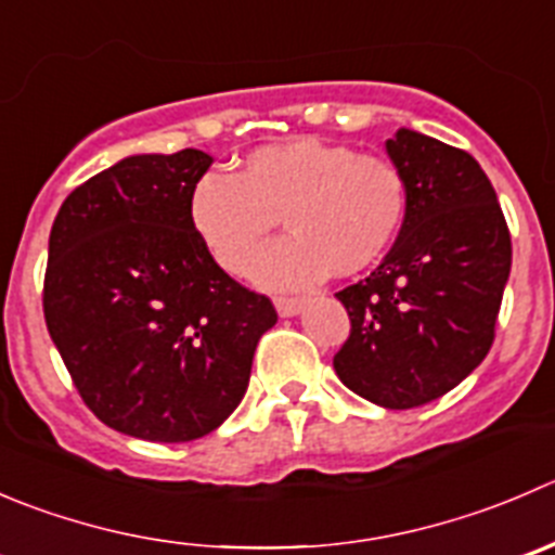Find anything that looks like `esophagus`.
Returning a JSON list of instances; mask_svg holds the SVG:
<instances>
[{
	"label": "esophagus",
	"instance_id": "1",
	"mask_svg": "<svg viewBox=\"0 0 555 555\" xmlns=\"http://www.w3.org/2000/svg\"><path fill=\"white\" fill-rule=\"evenodd\" d=\"M273 304H276V311L282 317H295L300 309H304V298H287V295H276Z\"/></svg>",
	"mask_w": 555,
	"mask_h": 555
}]
</instances>
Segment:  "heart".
Listing matches in <instances>:
<instances>
[{
    "mask_svg": "<svg viewBox=\"0 0 555 555\" xmlns=\"http://www.w3.org/2000/svg\"><path fill=\"white\" fill-rule=\"evenodd\" d=\"M406 211V176L392 159L320 138L257 149L238 173L203 176L190 197L197 238L233 276L249 273L282 217L289 235L257 266L271 287L365 271L396 244Z\"/></svg>",
    "mask_w": 555,
    "mask_h": 555,
    "instance_id": "b5f03b06",
    "label": "heart"
}]
</instances>
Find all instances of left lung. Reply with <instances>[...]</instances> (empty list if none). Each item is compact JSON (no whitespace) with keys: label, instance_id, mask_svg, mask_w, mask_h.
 <instances>
[{"label":"left lung","instance_id":"left-lung-1","mask_svg":"<svg viewBox=\"0 0 555 555\" xmlns=\"http://www.w3.org/2000/svg\"><path fill=\"white\" fill-rule=\"evenodd\" d=\"M387 154L406 176V222L376 271L336 293L352 327L333 369L365 401L412 409L453 390L491 349L513 241L464 149L398 129Z\"/></svg>","mask_w":555,"mask_h":555}]
</instances>
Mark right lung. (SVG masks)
<instances>
[{
  "label": "right lung",
  "mask_w": 555,
  "mask_h": 555,
  "mask_svg": "<svg viewBox=\"0 0 555 555\" xmlns=\"http://www.w3.org/2000/svg\"><path fill=\"white\" fill-rule=\"evenodd\" d=\"M211 165L138 154L75 186L53 219L46 325L86 406L113 431L192 442L244 398L271 298L222 271L190 222Z\"/></svg>",
  "instance_id": "add662e5"
}]
</instances>
